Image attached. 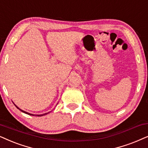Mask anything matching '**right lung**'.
I'll use <instances>...</instances> for the list:
<instances>
[{"mask_svg":"<svg viewBox=\"0 0 148 148\" xmlns=\"http://www.w3.org/2000/svg\"><path fill=\"white\" fill-rule=\"evenodd\" d=\"M13 104H14V103H13ZM15 105V107H17V108H18V109H20V110L21 111V112H22L23 113H24V114H28V115H30V116H45V115H47V114H49V112L48 113H45V114H40V115H37V114H30V113H28V112H25V111H24V110H22V109H20L19 108V107L17 106L15 104H14Z\"/></svg>","mask_w":148,"mask_h":148,"instance_id":"1","label":"right lung"}]
</instances>
